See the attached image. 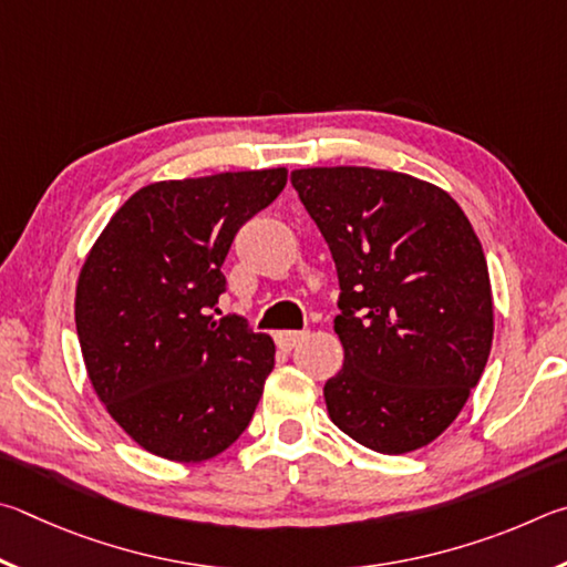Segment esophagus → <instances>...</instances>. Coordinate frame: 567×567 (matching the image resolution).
<instances>
[{"label":"esophagus","instance_id":"1","mask_svg":"<svg viewBox=\"0 0 567 567\" xmlns=\"http://www.w3.org/2000/svg\"><path fill=\"white\" fill-rule=\"evenodd\" d=\"M303 339H306V331H278L276 333L278 349H284V351H291L293 346Z\"/></svg>","mask_w":567,"mask_h":567}]
</instances>
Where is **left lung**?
Masks as SVG:
<instances>
[{"label":"left lung","mask_w":567,"mask_h":567,"mask_svg":"<svg viewBox=\"0 0 567 567\" xmlns=\"http://www.w3.org/2000/svg\"><path fill=\"white\" fill-rule=\"evenodd\" d=\"M291 184L339 271L331 421L375 453L423 449L461 413L491 353L478 236L443 188L409 174L319 166L296 168Z\"/></svg>","instance_id":"obj_1"}]
</instances>
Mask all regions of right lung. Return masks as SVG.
<instances>
[{
    "label": "right lung",
    "instance_id": "add662e5",
    "mask_svg": "<svg viewBox=\"0 0 567 567\" xmlns=\"http://www.w3.org/2000/svg\"><path fill=\"white\" fill-rule=\"evenodd\" d=\"M286 176L281 166L148 184L86 256L74 316L89 381L158 458H214L254 419L276 346L241 316L214 311L236 231L284 192Z\"/></svg>",
    "mask_w": 567,
    "mask_h": 567
}]
</instances>
